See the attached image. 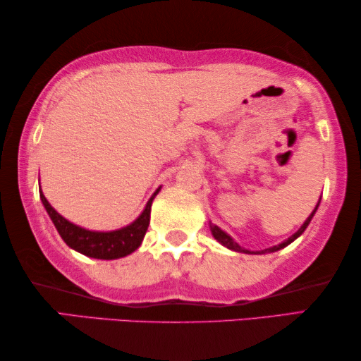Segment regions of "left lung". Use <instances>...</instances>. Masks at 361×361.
I'll return each mask as SVG.
<instances>
[{"label":"left lung","instance_id":"1","mask_svg":"<svg viewBox=\"0 0 361 361\" xmlns=\"http://www.w3.org/2000/svg\"><path fill=\"white\" fill-rule=\"evenodd\" d=\"M319 204H320V200H319ZM319 204L315 205V209H314V212L312 214H310L309 216H307V220L304 221L302 224V226H300V228L295 231V233L293 235V236H289L288 240H284L283 243H279V245H276V246H271V248H266V250H263V251H256V253H253V251H248V250H245V248H241V246L236 243V241L231 238L230 235H226L224 230L221 228H219V226L216 225H212L210 224V230H212V235H214V238L219 241V243H221L224 246H226V248L228 250H233V251H238V253H248V255H264V253H274V251H278V250H281V248H284V246H288V245H290L293 243V241L295 240V238H299L300 235L304 233V230L307 228V225L310 224V220H312V216H314V214L315 212H317V207H319Z\"/></svg>","mask_w":361,"mask_h":361}]
</instances>
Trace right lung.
<instances>
[{"mask_svg":"<svg viewBox=\"0 0 361 361\" xmlns=\"http://www.w3.org/2000/svg\"><path fill=\"white\" fill-rule=\"evenodd\" d=\"M159 190L161 187L147 200L142 214L133 224L113 231H92L82 228V226L72 224V221L63 219L61 214H57V210H54V207L44 197L42 190H39V195H41L44 209L47 210L54 226H56L59 235L62 236V240L66 241L67 246H71L72 250L78 251V253L90 256V258L118 259L123 258V256L131 255L133 251L141 246L142 238H145L147 231V226H149L152 200H154V197Z\"/></svg>","mask_w":361,"mask_h":361,"instance_id":"add662e5","label":"right lung"}]
</instances>
